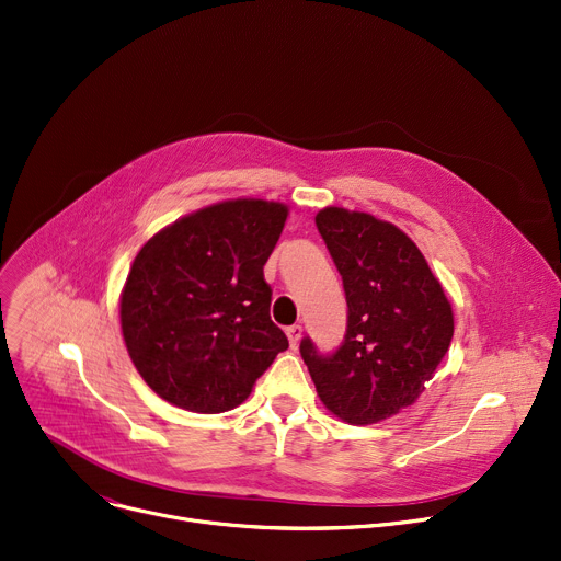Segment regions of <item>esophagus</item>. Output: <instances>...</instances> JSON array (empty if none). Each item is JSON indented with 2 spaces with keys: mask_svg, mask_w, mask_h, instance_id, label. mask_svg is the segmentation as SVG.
<instances>
[{
  "mask_svg": "<svg viewBox=\"0 0 561 561\" xmlns=\"http://www.w3.org/2000/svg\"><path fill=\"white\" fill-rule=\"evenodd\" d=\"M286 335H288L290 347H297V345H300V339H302V327H300V324L288 327V329H286Z\"/></svg>",
  "mask_w": 561,
  "mask_h": 561,
  "instance_id": "obj_1",
  "label": "esophagus"
}]
</instances>
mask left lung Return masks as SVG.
Returning <instances> with one entry per match:
<instances>
[{"label": "left lung", "instance_id": "8db88e82", "mask_svg": "<svg viewBox=\"0 0 561 561\" xmlns=\"http://www.w3.org/2000/svg\"><path fill=\"white\" fill-rule=\"evenodd\" d=\"M320 237L343 277L347 331L333 354L302 339L320 401L350 424H375L415 403L454 339V311L424 254L397 226L324 207Z\"/></svg>", "mask_w": 561, "mask_h": 561}]
</instances>
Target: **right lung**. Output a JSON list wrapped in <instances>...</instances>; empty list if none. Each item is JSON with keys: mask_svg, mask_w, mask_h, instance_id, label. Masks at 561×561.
Returning a JSON list of instances; mask_svg holds the SVG:
<instances>
[{"mask_svg": "<svg viewBox=\"0 0 561 561\" xmlns=\"http://www.w3.org/2000/svg\"><path fill=\"white\" fill-rule=\"evenodd\" d=\"M288 207L226 201L148 239L122 290L128 354L156 394L192 413H226L288 350L271 320L264 266Z\"/></svg>", "mask_w": 561, "mask_h": 561, "instance_id": "right-lung-1", "label": "right lung"}]
</instances>
